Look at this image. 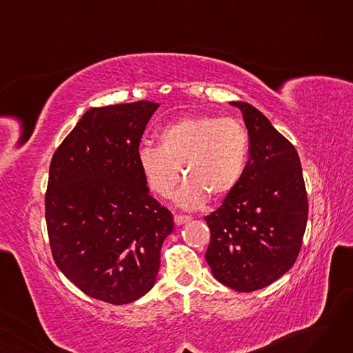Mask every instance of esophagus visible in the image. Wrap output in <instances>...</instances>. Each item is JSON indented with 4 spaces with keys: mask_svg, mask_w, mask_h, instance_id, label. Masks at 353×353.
I'll list each match as a JSON object with an SVG mask.
<instances>
[{
    "mask_svg": "<svg viewBox=\"0 0 353 353\" xmlns=\"http://www.w3.org/2000/svg\"><path fill=\"white\" fill-rule=\"evenodd\" d=\"M190 219H192L190 216H184V214H176V216H174V223H176L177 226H181V225H184V223H188V221H189Z\"/></svg>",
    "mask_w": 353,
    "mask_h": 353,
    "instance_id": "1",
    "label": "esophagus"
}]
</instances>
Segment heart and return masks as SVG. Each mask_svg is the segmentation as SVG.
I'll return each mask as SVG.
<instances>
[{"instance_id":"obj_1","label":"heart","mask_w":353,"mask_h":353,"mask_svg":"<svg viewBox=\"0 0 353 353\" xmlns=\"http://www.w3.org/2000/svg\"><path fill=\"white\" fill-rule=\"evenodd\" d=\"M157 145H141L137 163L150 190L169 197L183 174L176 200L197 208L208 196L221 200L242 180L249 157V136L242 123L214 116H184L165 124Z\"/></svg>"}]
</instances>
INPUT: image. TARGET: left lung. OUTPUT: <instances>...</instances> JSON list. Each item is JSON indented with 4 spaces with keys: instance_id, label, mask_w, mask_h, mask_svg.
<instances>
[{
    "instance_id": "8db88e82",
    "label": "left lung",
    "mask_w": 353,
    "mask_h": 353,
    "mask_svg": "<svg viewBox=\"0 0 353 353\" xmlns=\"http://www.w3.org/2000/svg\"><path fill=\"white\" fill-rule=\"evenodd\" d=\"M230 104L243 114L249 161L237 188L205 217L210 229L206 261L220 283L254 292L282 277L298 259L307 196L292 143L252 104Z\"/></svg>"
}]
</instances>
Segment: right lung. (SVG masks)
<instances>
[{
	"label": "right lung",
	"mask_w": 353,
	"mask_h": 353,
	"mask_svg": "<svg viewBox=\"0 0 353 353\" xmlns=\"http://www.w3.org/2000/svg\"><path fill=\"white\" fill-rule=\"evenodd\" d=\"M157 108L144 100L90 108L50 164L46 220L54 262L107 303H132L154 286L163 242L174 228L137 163Z\"/></svg>",
	"instance_id": "obj_1"
}]
</instances>
